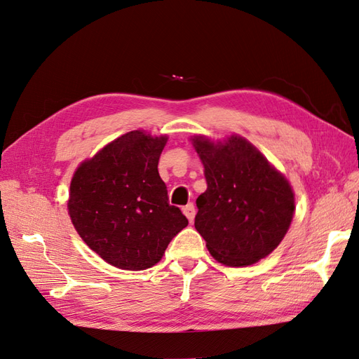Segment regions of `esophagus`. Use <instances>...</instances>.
Here are the masks:
<instances>
[{"mask_svg":"<svg viewBox=\"0 0 359 359\" xmlns=\"http://www.w3.org/2000/svg\"><path fill=\"white\" fill-rule=\"evenodd\" d=\"M182 212H184V215L187 217L189 222H190V223H193V220H194V215H196V210H194V205H193V203L186 205V206H184V208H182Z\"/></svg>","mask_w":359,"mask_h":359,"instance_id":"1","label":"esophagus"}]
</instances>
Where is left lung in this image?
<instances>
[{"label": "left lung", "instance_id": "1", "mask_svg": "<svg viewBox=\"0 0 359 359\" xmlns=\"http://www.w3.org/2000/svg\"><path fill=\"white\" fill-rule=\"evenodd\" d=\"M205 168L194 227L211 256L227 266L264 259L283 240L295 211L289 181L247 139H191Z\"/></svg>", "mask_w": 359, "mask_h": 359}]
</instances>
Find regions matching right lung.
<instances>
[{
  "label": "right lung",
  "mask_w": 359,
  "mask_h": 359,
  "mask_svg": "<svg viewBox=\"0 0 359 359\" xmlns=\"http://www.w3.org/2000/svg\"><path fill=\"white\" fill-rule=\"evenodd\" d=\"M166 136L128 132L76 169L70 182L69 214L93 252L119 269L156 265L172 238L189 224L169 205L158 158Z\"/></svg>",
  "instance_id": "1"
}]
</instances>
